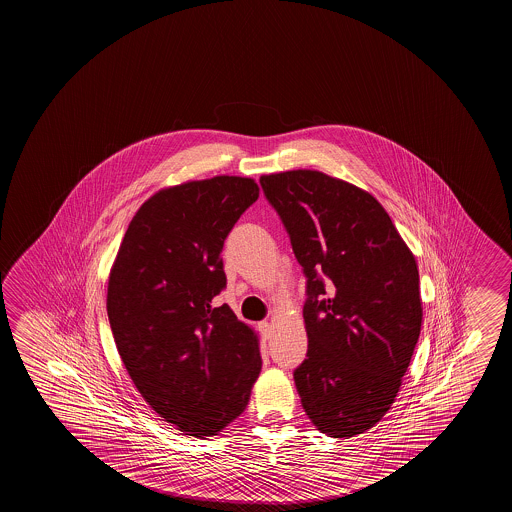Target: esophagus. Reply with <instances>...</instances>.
Here are the masks:
<instances>
[{
	"label": "esophagus",
	"instance_id": "34e87169",
	"mask_svg": "<svg viewBox=\"0 0 512 512\" xmlns=\"http://www.w3.org/2000/svg\"><path fill=\"white\" fill-rule=\"evenodd\" d=\"M259 330L264 339H269V336H271V323H268V321H260Z\"/></svg>",
	"mask_w": 512,
	"mask_h": 512
}]
</instances>
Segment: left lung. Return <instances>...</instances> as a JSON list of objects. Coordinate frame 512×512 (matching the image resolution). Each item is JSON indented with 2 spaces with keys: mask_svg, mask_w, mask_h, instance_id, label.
<instances>
[{
  "mask_svg": "<svg viewBox=\"0 0 512 512\" xmlns=\"http://www.w3.org/2000/svg\"><path fill=\"white\" fill-rule=\"evenodd\" d=\"M307 277V359L294 384L312 425L359 436L391 409L421 332L416 257L375 196L314 169L260 176Z\"/></svg>",
  "mask_w": 512,
  "mask_h": 512,
  "instance_id": "1",
  "label": "left lung"
}]
</instances>
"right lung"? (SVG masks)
<instances>
[{
	"label": "right lung",
	"instance_id": "obj_1",
	"mask_svg": "<svg viewBox=\"0 0 512 512\" xmlns=\"http://www.w3.org/2000/svg\"><path fill=\"white\" fill-rule=\"evenodd\" d=\"M259 198L246 176L160 189L135 212L110 268L107 312L137 391L185 436H218L250 402L259 336L227 303L221 250Z\"/></svg>",
	"mask_w": 512,
	"mask_h": 512
}]
</instances>
